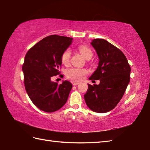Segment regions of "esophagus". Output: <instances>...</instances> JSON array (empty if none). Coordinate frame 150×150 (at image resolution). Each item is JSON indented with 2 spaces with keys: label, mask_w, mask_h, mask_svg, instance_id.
Instances as JSON below:
<instances>
[{
  "label": "esophagus",
  "mask_w": 150,
  "mask_h": 150,
  "mask_svg": "<svg viewBox=\"0 0 150 150\" xmlns=\"http://www.w3.org/2000/svg\"><path fill=\"white\" fill-rule=\"evenodd\" d=\"M79 84V82H77V81H73L72 82V84L73 86H76V85H77Z\"/></svg>",
  "instance_id": "34e87169"
}]
</instances>
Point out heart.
I'll list each match as a JSON object with an SVG mask.
<instances>
[{"label":"heart","instance_id":"1","mask_svg":"<svg viewBox=\"0 0 150 150\" xmlns=\"http://www.w3.org/2000/svg\"><path fill=\"white\" fill-rule=\"evenodd\" d=\"M78 50L80 53L86 59H91L93 56V52L88 47L84 45H81L78 47ZM71 57V51L69 49H66L64 51L61 55V62L64 65H68L70 61ZM88 74L87 69L84 68H71L66 70V75L68 79L73 81H79L83 79L85 76Z\"/></svg>","mask_w":150,"mask_h":150}]
</instances>
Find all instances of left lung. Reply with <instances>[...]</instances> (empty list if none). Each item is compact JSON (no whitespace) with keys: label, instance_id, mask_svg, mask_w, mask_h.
Here are the masks:
<instances>
[{"label":"left lung","instance_id":"obj_1","mask_svg":"<svg viewBox=\"0 0 150 150\" xmlns=\"http://www.w3.org/2000/svg\"><path fill=\"white\" fill-rule=\"evenodd\" d=\"M91 46L99 59L97 69L90 80H99V84H88L84 99L88 108L97 113L112 110L122 98L130 81L131 68L126 56L107 40H92Z\"/></svg>","mask_w":150,"mask_h":150}]
</instances>
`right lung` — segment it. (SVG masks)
<instances>
[{
    "label": "right lung",
    "instance_id": "obj_1",
    "mask_svg": "<svg viewBox=\"0 0 150 150\" xmlns=\"http://www.w3.org/2000/svg\"><path fill=\"white\" fill-rule=\"evenodd\" d=\"M72 38L53 35L46 37L30 48L22 65L24 82L32 103L45 112L59 110L66 103L72 84L52 81L59 75L61 55L72 42Z\"/></svg>",
    "mask_w": 150,
    "mask_h": 150
}]
</instances>
